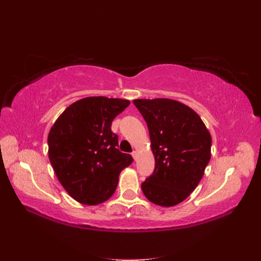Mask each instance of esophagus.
I'll return each instance as SVG.
<instances>
[{"label":"esophagus","mask_w":261,"mask_h":261,"mask_svg":"<svg viewBox=\"0 0 261 261\" xmlns=\"http://www.w3.org/2000/svg\"><path fill=\"white\" fill-rule=\"evenodd\" d=\"M132 155H133V158H134V159H135V160H137V158H138V152L136 151V150H135V151H133L132 152Z\"/></svg>","instance_id":"obj_1"}]
</instances>
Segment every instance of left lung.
<instances>
[{"label": "left lung", "instance_id": "obj_1", "mask_svg": "<svg viewBox=\"0 0 261 261\" xmlns=\"http://www.w3.org/2000/svg\"><path fill=\"white\" fill-rule=\"evenodd\" d=\"M149 129L154 171L143 184L146 198L161 207L185 200L201 180L211 158V135L200 116L176 100L136 99Z\"/></svg>", "mask_w": 261, "mask_h": 261}]
</instances>
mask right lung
I'll list each match as a JSON object with an SVG mask.
<instances>
[{
	"instance_id": "1",
	"label": "right lung",
	"mask_w": 261,
	"mask_h": 261,
	"mask_svg": "<svg viewBox=\"0 0 261 261\" xmlns=\"http://www.w3.org/2000/svg\"><path fill=\"white\" fill-rule=\"evenodd\" d=\"M130 102L88 97L65 109L49 132V159L58 179L76 201L96 206L111 197L121 172L133 162L117 149L112 122Z\"/></svg>"
}]
</instances>
